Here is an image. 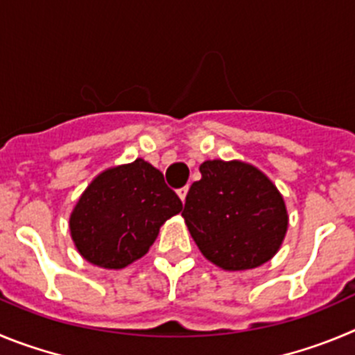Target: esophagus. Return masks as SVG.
<instances>
[{
    "label": "esophagus",
    "mask_w": 355,
    "mask_h": 355,
    "mask_svg": "<svg viewBox=\"0 0 355 355\" xmlns=\"http://www.w3.org/2000/svg\"><path fill=\"white\" fill-rule=\"evenodd\" d=\"M177 193H178V196H180L182 203H185V196H187V193H189V187L185 185V187H182V189H178Z\"/></svg>",
    "instance_id": "esophagus-1"
}]
</instances>
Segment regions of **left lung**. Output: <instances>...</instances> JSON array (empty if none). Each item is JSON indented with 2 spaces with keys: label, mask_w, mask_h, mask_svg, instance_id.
Returning a JSON list of instances; mask_svg holds the SVG:
<instances>
[{
  "label": "left lung",
  "mask_w": 355,
  "mask_h": 355,
  "mask_svg": "<svg viewBox=\"0 0 355 355\" xmlns=\"http://www.w3.org/2000/svg\"><path fill=\"white\" fill-rule=\"evenodd\" d=\"M200 173L182 217L201 254L225 270L269 261L288 230V210L274 182L244 161H205Z\"/></svg>",
  "instance_id": "8db88e82"
}]
</instances>
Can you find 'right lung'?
Segmentation results:
<instances>
[{"label": "right lung", "mask_w": 355, "mask_h": 355, "mask_svg": "<svg viewBox=\"0 0 355 355\" xmlns=\"http://www.w3.org/2000/svg\"><path fill=\"white\" fill-rule=\"evenodd\" d=\"M182 210L180 198L145 159L111 166L88 184L69 217L86 261L118 270L148 253L159 230Z\"/></svg>", "instance_id": "obj_1"}]
</instances>
